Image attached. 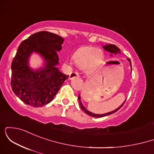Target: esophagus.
Listing matches in <instances>:
<instances>
[{"label":"esophagus","mask_w":154,"mask_h":154,"mask_svg":"<svg viewBox=\"0 0 154 154\" xmlns=\"http://www.w3.org/2000/svg\"><path fill=\"white\" fill-rule=\"evenodd\" d=\"M79 77V74L77 72H72L70 73L69 75V79H72L73 78H75V77Z\"/></svg>","instance_id":"1"}]
</instances>
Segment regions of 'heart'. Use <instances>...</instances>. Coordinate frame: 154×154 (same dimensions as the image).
<instances>
[{"label": "heart", "instance_id": "b5f03b06", "mask_svg": "<svg viewBox=\"0 0 154 154\" xmlns=\"http://www.w3.org/2000/svg\"><path fill=\"white\" fill-rule=\"evenodd\" d=\"M104 59L103 53L100 49L92 46L79 48L74 54V62L79 68H87L93 71L101 64Z\"/></svg>", "mask_w": 154, "mask_h": 154}]
</instances>
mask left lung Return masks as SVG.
<instances>
[{
    "label": "left lung",
    "mask_w": 154,
    "mask_h": 154,
    "mask_svg": "<svg viewBox=\"0 0 154 154\" xmlns=\"http://www.w3.org/2000/svg\"><path fill=\"white\" fill-rule=\"evenodd\" d=\"M103 48L105 49L106 51H109V52H110L111 54V55L117 54L118 53H119V48L116 47V45H105V46L103 47ZM128 60H129V61H130V62L131 63V61H130V59H128ZM131 66H132V65H131ZM78 100H79V106H80L81 109H82V110L84 111V112L85 113V114H88V115H90V116H93V117H103V116H108V115H110V114H114V113H115L116 111H117L118 110H119L120 108H121L124 105V103H125V101H126V100H125V101L124 102V103L122 104V105L120 106L119 108H117V109H116V110H114V111H111V112L106 113V114H93V113L90 112L89 111H88L87 109H85V108L83 106L82 103H81V101H80V96H79V95L78 96Z\"/></svg>",
    "instance_id": "left-lung-1"
}]
</instances>
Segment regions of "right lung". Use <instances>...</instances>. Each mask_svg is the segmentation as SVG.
I'll list each match as a JSON object with an SVG mask.
<instances>
[{"mask_svg":"<svg viewBox=\"0 0 154 154\" xmlns=\"http://www.w3.org/2000/svg\"><path fill=\"white\" fill-rule=\"evenodd\" d=\"M63 39L48 31L32 35L23 40L11 63V85L12 91L24 103L41 107L54 99L69 75L61 73L57 51L61 49ZM33 51L41 54L47 64L43 70L35 72L29 68V56Z\"/></svg>","mask_w":154,"mask_h":154,"instance_id":"add662e5","label":"right lung"}]
</instances>
